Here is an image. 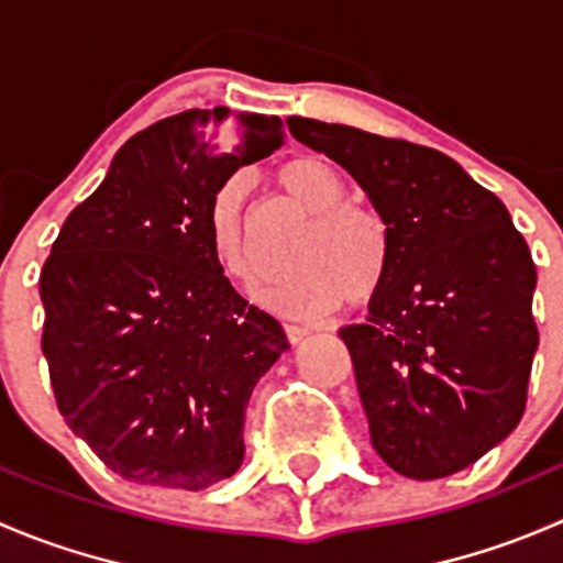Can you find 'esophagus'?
I'll use <instances>...</instances> for the list:
<instances>
[{
	"mask_svg": "<svg viewBox=\"0 0 563 563\" xmlns=\"http://www.w3.org/2000/svg\"><path fill=\"white\" fill-rule=\"evenodd\" d=\"M283 329H286V338L291 343H299V340H305L310 334V329L305 323H283Z\"/></svg>",
	"mask_w": 563,
	"mask_h": 563,
	"instance_id": "1",
	"label": "esophagus"
}]
</instances>
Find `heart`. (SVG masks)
I'll list each match as a JSON object with an SVG mask.
<instances>
[{
	"label": "heart",
	"mask_w": 563,
	"mask_h": 563,
	"mask_svg": "<svg viewBox=\"0 0 563 563\" xmlns=\"http://www.w3.org/2000/svg\"><path fill=\"white\" fill-rule=\"evenodd\" d=\"M277 181L297 207L313 214L294 250L299 272L266 294V302L288 316L332 313L345 299L365 308L382 294L389 275V231L373 209L351 203L345 179L321 157L283 163ZM247 176L218 185L207 207V245L225 277L253 288L264 277L247 234Z\"/></svg>",
	"instance_id": "b5f03b06"
}]
</instances>
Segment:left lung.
<instances>
[{
	"label": "left lung",
	"mask_w": 563,
	"mask_h": 563,
	"mask_svg": "<svg viewBox=\"0 0 563 563\" xmlns=\"http://www.w3.org/2000/svg\"><path fill=\"white\" fill-rule=\"evenodd\" d=\"M286 124L360 181L389 231L371 316L340 329L373 450L408 479L455 474L526 411L539 345L531 250L507 207L439 150L305 117Z\"/></svg>",
	"instance_id": "left-lung-1"
}]
</instances>
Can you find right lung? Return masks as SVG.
Wrapping results in <instances>:
<instances>
[{
	"label": "right lung",
	"mask_w": 563,
	"mask_h": 563,
	"mask_svg": "<svg viewBox=\"0 0 563 563\" xmlns=\"http://www.w3.org/2000/svg\"><path fill=\"white\" fill-rule=\"evenodd\" d=\"M190 108L135 133L40 272L43 354L67 428L113 474L203 490L245 457V408L288 349L207 245L212 192L283 144L277 117Z\"/></svg>",
	"instance_id": "obj_1"
}]
</instances>
